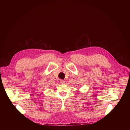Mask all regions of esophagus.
Here are the masks:
<instances>
[{"label": "esophagus", "instance_id": "esophagus-1", "mask_svg": "<svg viewBox=\"0 0 130 130\" xmlns=\"http://www.w3.org/2000/svg\"><path fill=\"white\" fill-rule=\"evenodd\" d=\"M60 83L61 84H65V81L64 80H60Z\"/></svg>", "mask_w": 130, "mask_h": 130}]
</instances>
